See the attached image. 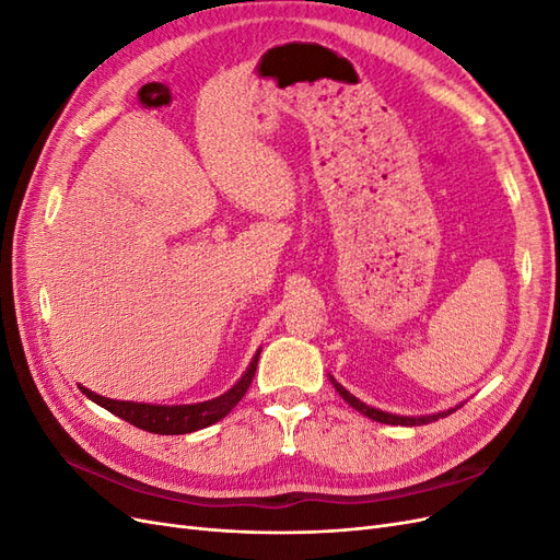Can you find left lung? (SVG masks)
<instances>
[{
	"label": "left lung",
	"mask_w": 560,
	"mask_h": 560,
	"mask_svg": "<svg viewBox=\"0 0 560 560\" xmlns=\"http://www.w3.org/2000/svg\"><path fill=\"white\" fill-rule=\"evenodd\" d=\"M329 381H331V385L336 387V393L341 395L354 411H360V413H364L366 418H371V420H376V422H385V425H404V428H413V425H428V422H434V420H439V418H446V416H451L455 409H460L463 404H457L455 409H448V411H439V413H432V416H397V413H387V411H381V409H374V406H369V404H364V401H360L358 397L354 395H350L348 389L338 383L334 376H329Z\"/></svg>",
	"instance_id": "left-lung-1"
}]
</instances>
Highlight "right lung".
Listing matches in <instances>:
<instances>
[{"mask_svg": "<svg viewBox=\"0 0 560 560\" xmlns=\"http://www.w3.org/2000/svg\"><path fill=\"white\" fill-rule=\"evenodd\" d=\"M259 352H261V348L252 358L241 381L235 383L231 389H226L224 395H219L214 399L198 401V404L165 406V404H142V401H118V399L95 395L83 385H79V389L91 401L103 406V409H107L109 413L118 416L121 420L130 422V425H135V428L154 432V434H189V432L214 425L217 420H222L224 416H229L233 411V406L245 397L247 387L254 378V371H257V362H259Z\"/></svg>", "mask_w": 560, "mask_h": 560, "instance_id": "obj_1", "label": "right lung"}]
</instances>
